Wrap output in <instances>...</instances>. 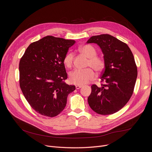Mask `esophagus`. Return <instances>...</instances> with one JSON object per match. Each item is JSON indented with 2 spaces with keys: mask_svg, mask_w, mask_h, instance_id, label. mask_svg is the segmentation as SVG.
<instances>
[{
  "mask_svg": "<svg viewBox=\"0 0 152 152\" xmlns=\"http://www.w3.org/2000/svg\"><path fill=\"white\" fill-rule=\"evenodd\" d=\"M82 85H76V88L77 89V90H78V89H80V88H82Z\"/></svg>",
  "mask_w": 152,
  "mask_h": 152,
  "instance_id": "1",
  "label": "esophagus"
}]
</instances>
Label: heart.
<instances>
[{
	"instance_id": "obj_1",
	"label": "heart",
	"mask_w": 152,
	"mask_h": 152,
	"mask_svg": "<svg viewBox=\"0 0 152 152\" xmlns=\"http://www.w3.org/2000/svg\"><path fill=\"white\" fill-rule=\"evenodd\" d=\"M79 52L88 58L87 66L92 67L97 72H102L105 67L104 59L100 56H97V50L89 45H83L79 48ZM74 55L72 53H68L64 58V64L67 68H71L73 64ZM95 73L91 68L85 70L75 69L70 73L69 79L71 83L81 85L88 83L94 79Z\"/></svg>"
}]
</instances>
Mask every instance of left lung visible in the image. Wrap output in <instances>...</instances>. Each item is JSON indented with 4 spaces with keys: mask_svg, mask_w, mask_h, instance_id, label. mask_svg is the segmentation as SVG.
Instances as JSON below:
<instances>
[{
    "mask_svg": "<svg viewBox=\"0 0 152 152\" xmlns=\"http://www.w3.org/2000/svg\"><path fill=\"white\" fill-rule=\"evenodd\" d=\"M86 42L97 44L105 61L100 77L104 84L91 86L88 104L99 114H113L124 106L133 94L138 74L134 55L126 43L109 34L93 36Z\"/></svg>",
    "mask_w": 152,
    "mask_h": 152,
    "instance_id": "8db88e82",
    "label": "left lung"
}]
</instances>
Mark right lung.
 <instances>
[{
    "label": "right lung",
    "mask_w": 152,
    "mask_h": 152,
    "mask_svg": "<svg viewBox=\"0 0 152 152\" xmlns=\"http://www.w3.org/2000/svg\"><path fill=\"white\" fill-rule=\"evenodd\" d=\"M75 42L47 36L31 43L20 59V88L31 106L42 115L59 114L68 95L76 89L64 82L67 74L63 62Z\"/></svg>",
    "instance_id": "add662e5"
}]
</instances>
